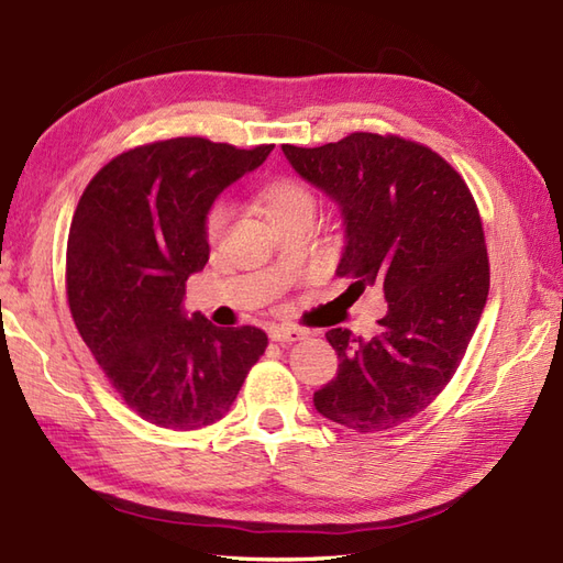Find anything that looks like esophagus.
<instances>
[{
    "instance_id": "1",
    "label": "esophagus",
    "mask_w": 563,
    "mask_h": 563,
    "mask_svg": "<svg viewBox=\"0 0 563 563\" xmlns=\"http://www.w3.org/2000/svg\"><path fill=\"white\" fill-rule=\"evenodd\" d=\"M269 339L279 341V344H291V341L306 339V329L294 327V324H272L269 327Z\"/></svg>"
}]
</instances>
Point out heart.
Here are the masks:
<instances>
[{
	"label": "heart",
	"mask_w": 563,
	"mask_h": 563,
	"mask_svg": "<svg viewBox=\"0 0 563 563\" xmlns=\"http://www.w3.org/2000/svg\"><path fill=\"white\" fill-rule=\"evenodd\" d=\"M263 202H265L267 217H279V214H291V212H303V210L314 212L312 190L306 184L296 181V178H279V181H272L265 188ZM224 219H227V208L222 202H217L208 212V222H205V229H208L210 236L219 234Z\"/></svg>",
	"instance_id": "1"
}]
</instances>
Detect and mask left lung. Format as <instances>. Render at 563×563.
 <instances>
[{
	"instance_id": "obj_1",
	"label": "left lung",
	"mask_w": 563,
	"mask_h": 563,
	"mask_svg": "<svg viewBox=\"0 0 563 563\" xmlns=\"http://www.w3.org/2000/svg\"><path fill=\"white\" fill-rule=\"evenodd\" d=\"M282 150L300 178L339 205L346 245L336 274L353 279L349 291L377 286L387 300L373 339L329 329L339 369L312 404L346 430H391L449 385L487 303L477 205L446 159L399 135L351 133Z\"/></svg>"
}]
</instances>
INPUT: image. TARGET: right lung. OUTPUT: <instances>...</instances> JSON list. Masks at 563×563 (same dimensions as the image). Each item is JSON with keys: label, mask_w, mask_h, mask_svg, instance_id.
I'll return each mask as SVG.
<instances>
[{"label": "right lung", "mask_w": 563, "mask_h": 563, "mask_svg": "<svg viewBox=\"0 0 563 563\" xmlns=\"http://www.w3.org/2000/svg\"><path fill=\"white\" fill-rule=\"evenodd\" d=\"M274 145L239 150L172 139L121 153L92 176L66 245L78 334L129 408L169 430L222 420L267 349L257 327H214L184 310L186 282L210 257L217 196Z\"/></svg>", "instance_id": "1"}]
</instances>
